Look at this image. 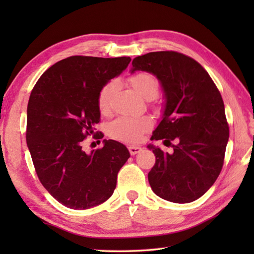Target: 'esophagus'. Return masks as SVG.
<instances>
[{
	"mask_svg": "<svg viewBox=\"0 0 254 254\" xmlns=\"http://www.w3.org/2000/svg\"><path fill=\"white\" fill-rule=\"evenodd\" d=\"M141 150H142V148L139 147V145H130V147H128V151H130L132 156H134V154L139 153Z\"/></svg>",
	"mask_w": 254,
	"mask_h": 254,
	"instance_id": "obj_1",
	"label": "esophagus"
}]
</instances>
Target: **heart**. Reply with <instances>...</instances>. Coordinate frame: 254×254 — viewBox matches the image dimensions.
<instances>
[{"label":"heart","mask_w":254,"mask_h":254,"mask_svg":"<svg viewBox=\"0 0 254 254\" xmlns=\"http://www.w3.org/2000/svg\"><path fill=\"white\" fill-rule=\"evenodd\" d=\"M128 81L132 87L135 89V92L147 100H152L157 96L159 91L158 80L149 72H137V74L131 76ZM115 89H117V81L112 80L103 86L98 93L97 106L102 114L109 113ZM151 127L152 121L148 117H121L110 124L109 134L114 139L124 141V142L136 143L142 139V135L149 131Z\"/></svg>","instance_id":"1"}]
</instances>
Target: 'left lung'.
<instances>
[{"mask_svg": "<svg viewBox=\"0 0 254 254\" xmlns=\"http://www.w3.org/2000/svg\"><path fill=\"white\" fill-rule=\"evenodd\" d=\"M147 71L160 81L165 94L162 120L151 140L173 144L163 152L149 144L156 163L148 175L157 196L185 204L203 196L220 175L229 124L224 103L208 72L188 56L176 51H156L133 59L131 74Z\"/></svg>", "mask_w": 254, "mask_h": 254, "instance_id": "obj_1", "label": "left lung"}]
</instances>
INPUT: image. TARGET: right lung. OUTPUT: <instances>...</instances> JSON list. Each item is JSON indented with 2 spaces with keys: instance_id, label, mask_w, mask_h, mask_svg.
Listing matches in <instances>:
<instances>
[{
  "instance_id": "right-lung-1",
  "label": "right lung",
  "mask_w": 254,
  "mask_h": 254,
  "mask_svg": "<svg viewBox=\"0 0 254 254\" xmlns=\"http://www.w3.org/2000/svg\"><path fill=\"white\" fill-rule=\"evenodd\" d=\"M130 57L71 56L47 69L34 85L27 110V144L40 183L60 204L87 209L104 203L130 158L114 140L86 153L83 141L94 134L101 112L97 96L127 69ZM102 133L96 139H102Z\"/></svg>"
}]
</instances>
